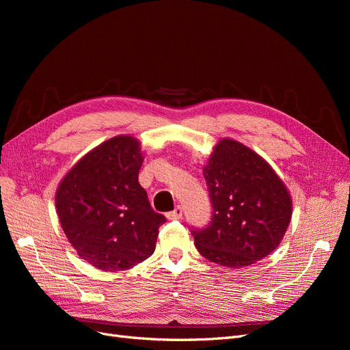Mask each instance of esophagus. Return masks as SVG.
<instances>
[{"label":"esophagus","instance_id":"34e87169","mask_svg":"<svg viewBox=\"0 0 350 350\" xmlns=\"http://www.w3.org/2000/svg\"><path fill=\"white\" fill-rule=\"evenodd\" d=\"M183 215H184V208L181 206H178L172 211H169V213H166V217L169 220H176V219H181Z\"/></svg>","mask_w":350,"mask_h":350}]
</instances>
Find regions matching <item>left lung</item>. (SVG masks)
<instances>
[{
    "mask_svg": "<svg viewBox=\"0 0 350 350\" xmlns=\"http://www.w3.org/2000/svg\"><path fill=\"white\" fill-rule=\"evenodd\" d=\"M203 175L213 211L208 225L191 228L201 256L238 269L276 250L289 226L292 200L271 166L247 146L224 139Z\"/></svg>",
    "mask_w": 350,
    "mask_h": 350,
    "instance_id": "left-lung-1",
    "label": "left lung"
}]
</instances>
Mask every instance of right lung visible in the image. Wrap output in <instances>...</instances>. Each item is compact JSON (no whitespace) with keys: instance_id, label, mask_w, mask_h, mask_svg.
Returning <instances> with one entry per match:
<instances>
[{"instance_id":"add662e5","label":"right lung","mask_w":350,"mask_h":350,"mask_svg":"<svg viewBox=\"0 0 350 350\" xmlns=\"http://www.w3.org/2000/svg\"><path fill=\"white\" fill-rule=\"evenodd\" d=\"M142 163L140 143L118 135L84 156L58 187L62 230L79 256L99 270L131 269L154 252L166 219L139 184Z\"/></svg>"}]
</instances>
